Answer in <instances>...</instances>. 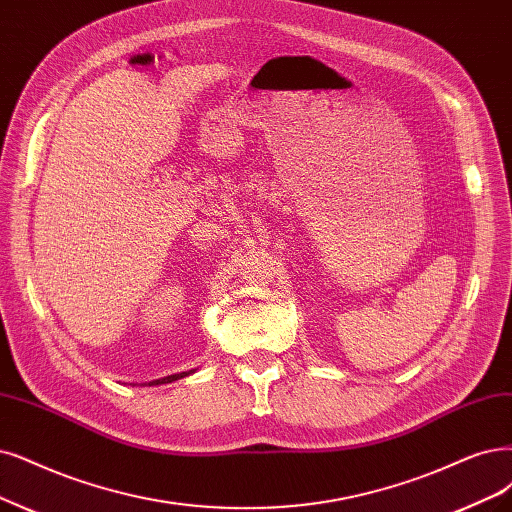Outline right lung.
<instances>
[{
    "mask_svg": "<svg viewBox=\"0 0 512 512\" xmlns=\"http://www.w3.org/2000/svg\"><path fill=\"white\" fill-rule=\"evenodd\" d=\"M192 373H196V369H192V371H183V373H173V375H166V377H160V380L147 382V384H141V386H160V384H170V382H177V380H181V377H187V375H192Z\"/></svg>",
    "mask_w": 512,
    "mask_h": 512,
    "instance_id": "obj_1",
    "label": "right lung"
}]
</instances>
